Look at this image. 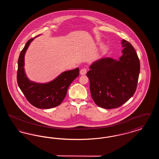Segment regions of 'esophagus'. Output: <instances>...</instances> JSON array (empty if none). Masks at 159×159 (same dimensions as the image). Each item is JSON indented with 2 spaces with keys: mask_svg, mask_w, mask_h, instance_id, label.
<instances>
[{
  "mask_svg": "<svg viewBox=\"0 0 159 159\" xmlns=\"http://www.w3.org/2000/svg\"><path fill=\"white\" fill-rule=\"evenodd\" d=\"M86 73H87V70H86V68H82V69H81L80 71V75H84L86 74Z\"/></svg>",
  "mask_w": 159,
  "mask_h": 159,
  "instance_id": "obj_1",
  "label": "esophagus"
}]
</instances>
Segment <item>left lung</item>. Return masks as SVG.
<instances>
[{"mask_svg": "<svg viewBox=\"0 0 159 159\" xmlns=\"http://www.w3.org/2000/svg\"><path fill=\"white\" fill-rule=\"evenodd\" d=\"M123 55L119 60L104 58L90 66L86 76L90 82L91 97L97 106L106 109L120 107L135 92L140 71L136 51L123 39Z\"/></svg>", "mask_w": 159, "mask_h": 159, "instance_id": "left-lung-1", "label": "left lung"}]
</instances>
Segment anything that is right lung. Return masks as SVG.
<instances>
[{
  "label": "right lung",
  "mask_w": 159,
  "mask_h": 159,
  "mask_svg": "<svg viewBox=\"0 0 159 159\" xmlns=\"http://www.w3.org/2000/svg\"><path fill=\"white\" fill-rule=\"evenodd\" d=\"M34 39L27 41L20 55L18 61L17 83L31 105L38 108L49 109L60 105L66 96L69 86L79 75V68L64 71L48 83H35L29 80L24 71V55Z\"/></svg>",
  "instance_id": "add662e5"
}]
</instances>
